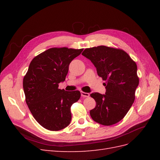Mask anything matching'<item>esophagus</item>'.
I'll return each mask as SVG.
<instances>
[{
    "instance_id": "esophagus-1",
    "label": "esophagus",
    "mask_w": 160,
    "mask_h": 160,
    "mask_svg": "<svg viewBox=\"0 0 160 160\" xmlns=\"http://www.w3.org/2000/svg\"><path fill=\"white\" fill-rule=\"evenodd\" d=\"M81 95L82 97H83V98H89V94L88 93H85V92L83 91L81 92Z\"/></svg>"
}]
</instances>
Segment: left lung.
<instances>
[{
  "mask_svg": "<svg viewBox=\"0 0 160 160\" xmlns=\"http://www.w3.org/2000/svg\"><path fill=\"white\" fill-rule=\"evenodd\" d=\"M82 55L93 62L98 75L106 81L105 95H90L96 102L90 111L91 118L107 126L117 123L134 102L139 85L136 63L123 50L103 45L85 49Z\"/></svg>",
  "mask_w": 160,
  "mask_h": 160,
  "instance_id": "1",
  "label": "left lung"
}]
</instances>
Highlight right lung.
Wrapping results in <instances>:
<instances>
[{"mask_svg": "<svg viewBox=\"0 0 160 160\" xmlns=\"http://www.w3.org/2000/svg\"><path fill=\"white\" fill-rule=\"evenodd\" d=\"M83 49L51 48L31 61L23 79V89L28 109L44 128L59 131L69 125L71 107L81 97L79 91L59 89L65 80L70 62Z\"/></svg>", "mask_w": 160, "mask_h": 160, "instance_id": "add662e5", "label": "right lung"}]
</instances>
